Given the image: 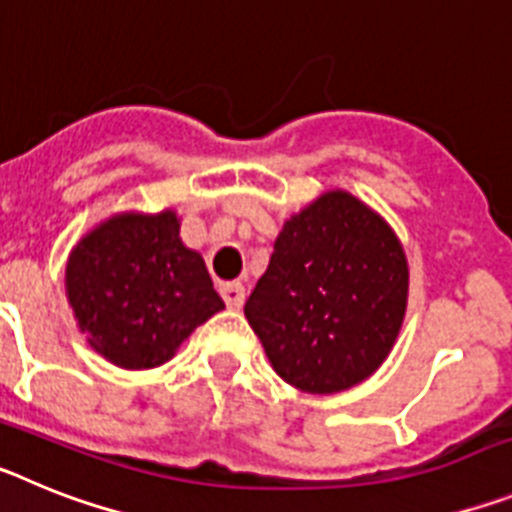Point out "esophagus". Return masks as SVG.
Masks as SVG:
<instances>
[{
    "mask_svg": "<svg viewBox=\"0 0 512 512\" xmlns=\"http://www.w3.org/2000/svg\"><path fill=\"white\" fill-rule=\"evenodd\" d=\"M220 295H223L225 305H228L230 310H241L243 302H246V287H243L241 282H228L220 287Z\"/></svg>",
    "mask_w": 512,
    "mask_h": 512,
    "instance_id": "esophagus-1",
    "label": "esophagus"
}]
</instances>
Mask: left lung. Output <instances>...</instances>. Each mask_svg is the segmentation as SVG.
<instances>
[{"mask_svg":"<svg viewBox=\"0 0 512 512\" xmlns=\"http://www.w3.org/2000/svg\"><path fill=\"white\" fill-rule=\"evenodd\" d=\"M408 284V256L390 223L346 189H330L284 223L243 312L284 382L333 395L390 356Z\"/></svg>","mask_w":512,"mask_h":512,"instance_id":"left-lung-1","label":"left lung"}]
</instances>
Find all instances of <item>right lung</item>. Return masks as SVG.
Masks as SVG:
<instances>
[{
  "label": "right lung",
  "mask_w": 512,
  "mask_h": 512,
  "mask_svg": "<svg viewBox=\"0 0 512 512\" xmlns=\"http://www.w3.org/2000/svg\"><path fill=\"white\" fill-rule=\"evenodd\" d=\"M179 215L117 212L69 253L66 297L79 330L120 369H153L225 307L205 259L179 238Z\"/></svg>",
  "instance_id": "add662e5"
}]
</instances>
